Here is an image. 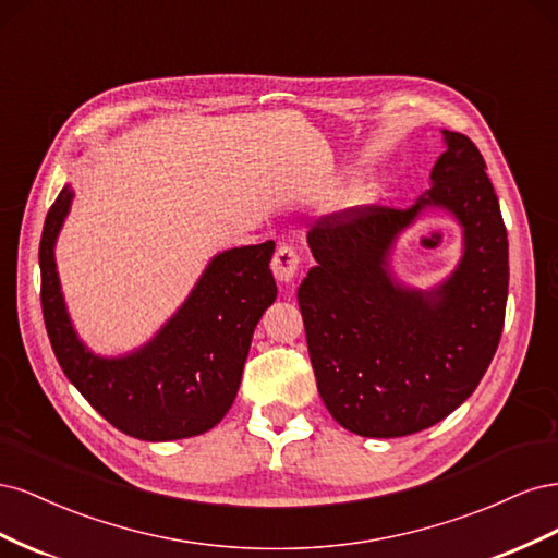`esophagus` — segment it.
I'll return each mask as SVG.
<instances>
[{"mask_svg":"<svg viewBox=\"0 0 558 558\" xmlns=\"http://www.w3.org/2000/svg\"><path fill=\"white\" fill-rule=\"evenodd\" d=\"M298 267H300V251L291 244L279 246L277 253H275V258H272L275 277L283 283H289V281H293Z\"/></svg>","mask_w":558,"mask_h":558,"instance_id":"esophagus-1","label":"esophagus"}]
</instances>
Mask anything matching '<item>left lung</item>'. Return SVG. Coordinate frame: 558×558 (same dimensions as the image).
Here are the masks:
<instances>
[{"instance_id":"8db88e82","label":"left lung","mask_w":558,"mask_h":558,"mask_svg":"<svg viewBox=\"0 0 558 558\" xmlns=\"http://www.w3.org/2000/svg\"><path fill=\"white\" fill-rule=\"evenodd\" d=\"M442 134L433 189L412 207L347 209L318 218L307 234L316 265L298 305L316 388L337 424L363 437L435 426L472 396L500 342L508 230L480 148L461 132ZM426 206L462 223L464 258L424 294L390 279L387 253Z\"/></svg>"}]
</instances>
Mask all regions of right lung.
Segmentation results:
<instances>
[{"label":"right lung","instance_id":"obj_1","mask_svg":"<svg viewBox=\"0 0 558 558\" xmlns=\"http://www.w3.org/2000/svg\"><path fill=\"white\" fill-rule=\"evenodd\" d=\"M72 197L64 185L39 244L41 310L62 373L111 426L137 440L207 433L232 408L253 330L277 298L269 272L275 242L218 253L154 340L128 356L102 359L76 337L56 269L53 248Z\"/></svg>","mask_w":558,"mask_h":558}]
</instances>
